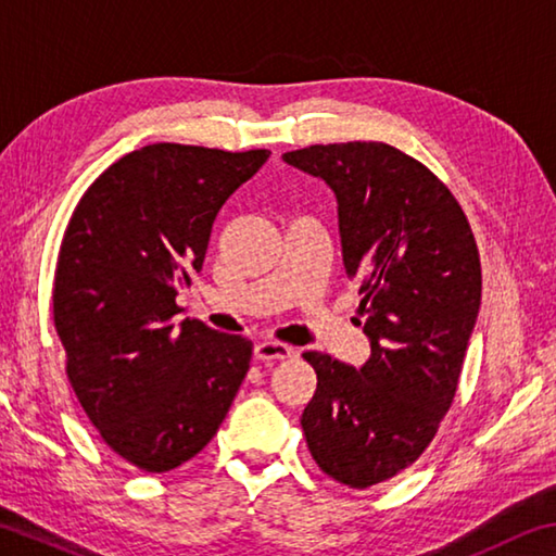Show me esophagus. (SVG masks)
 Wrapping results in <instances>:
<instances>
[{"mask_svg":"<svg viewBox=\"0 0 556 556\" xmlns=\"http://www.w3.org/2000/svg\"><path fill=\"white\" fill-rule=\"evenodd\" d=\"M294 355V348L285 345V342H275V340H262L255 345V357L260 362H277V359H287Z\"/></svg>","mask_w":556,"mask_h":556,"instance_id":"1","label":"esophagus"}]
</instances>
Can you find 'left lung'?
I'll use <instances>...</instances> for the list:
<instances>
[{"label": "left lung", "instance_id": "obj_1", "mask_svg": "<svg viewBox=\"0 0 556 556\" xmlns=\"http://www.w3.org/2000/svg\"><path fill=\"white\" fill-rule=\"evenodd\" d=\"M281 160L336 194L371 348L359 369L304 352L318 387L301 428L328 477L369 489L416 462L445 418L481 306L479 250L450 189L396 148L355 140Z\"/></svg>", "mask_w": 556, "mask_h": 556}]
</instances>
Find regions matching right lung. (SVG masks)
<instances>
[{"label":"right lung","mask_w":556,"mask_h":556,"mask_svg":"<svg viewBox=\"0 0 556 556\" xmlns=\"http://www.w3.org/2000/svg\"><path fill=\"white\" fill-rule=\"evenodd\" d=\"M269 150L155 143L104 169L70 218L53 287L65 371L118 457L163 473L208 445L243 383L252 342L185 318L179 289L211 228Z\"/></svg>","instance_id":"right-lung-1"}]
</instances>
